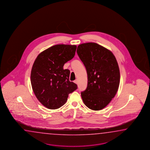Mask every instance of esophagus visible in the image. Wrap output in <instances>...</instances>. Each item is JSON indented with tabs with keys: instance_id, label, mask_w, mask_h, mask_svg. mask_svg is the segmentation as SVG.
<instances>
[{
	"instance_id": "1",
	"label": "esophagus",
	"mask_w": 150,
	"mask_h": 150,
	"mask_svg": "<svg viewBox=\"0 0 150 150\" xmlns=\"http://www.w3.org/2000/svg\"><path fill=\"white\" fill-rule=\"evenodd\" d=\"M74 83L77 84V83H78V81H77V80H75V81H74Z\"/></svg>"
}]
</instances>
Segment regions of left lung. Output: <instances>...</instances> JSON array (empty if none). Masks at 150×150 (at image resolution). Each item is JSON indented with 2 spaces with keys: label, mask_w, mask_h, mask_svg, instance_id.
<instances>
[{
  "label": "left lung",
  "mask_w": 150,
  "mask_h": 150,
  "mask_svg": "<svg viewBox=\"0 0 150 150\" xmlns=\"http://www.w3.org/2000/svg\"><path fill=\"white\" fill-rule=\"evenodd\" d=\"M77 53L88 75L87 89L81 93L83 103L91 110H102L111 101L119 87L116 59L110 50L95 42L79 45Z\"/></svg>",
  "instance_id": "left-lung-1"
}]
</instances>
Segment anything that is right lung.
<instances>
[{
	"label": "right lung",
	"instance_id": "right-lung-1",
	"mask_svg": "<svg viewBox=\"0 0 150 150\" xmlns=\"http://www.w3.org/2000/svg\"><path fill=\"white\" fill-rule=\"evenodd\" d=\"M76 48V45H54L41 52L34 61L30 73L32 89L37 99L48 109L62 107L68 95L77 88L69 81L70 70L63 68L73 58Z\"/></svg>",
	"mask_w": 150,
	"mask_h": 150
}]
</instances>
